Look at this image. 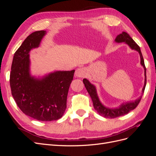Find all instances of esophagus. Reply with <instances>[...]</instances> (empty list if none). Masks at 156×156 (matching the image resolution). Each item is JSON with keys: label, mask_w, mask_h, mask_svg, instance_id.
<instances>
[{"label": "esophagus", "mask_w": 156, "mask_h": 156, "mask_svg": "<svg viewBox=\"0 0 156 156\" xmlns=\"http://www.w3.org/2000/svg\"><path fill=\"white\" fill-rule=\"evenodd\" d=\"M86 73V70L83 68H79L75 70V75L77 77H83Z\"/></svg>", "instance_id": "34e87169"}]
</instances>
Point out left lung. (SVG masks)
<instances>
[{
  "label": "left lung",
  "instance_id": "left-lung-1",
  "mask_svg": "<svg viewBox=\"0 0 156 156\" xmlns=\"http://www.w3.org/2000/svg\"><path fill=\"white\" fill-rule=\"evenodd\" d=\"M115 41L116 43H122V42H124L125 44L128 45L129 48L133 49L135 50L138 52L140 55V64L143 66L144 69V84L142 90V95H141L138 99H136L134 101H129L124 103L121 104L118 108H108L103 105L101 102L100 101V99L98 98V93L96 87L94 84H91L89 82V81L87 79H83V83L84 84L87 90L88 91L90 96L91 97L92 100L93 102V105L95 110L98 112V113L100 115L107 118V119H114V118L119 117L120 116L125 115L127 113H129L131 111L133 110L138 105L139 103L141 98L143 96V94L144 93L145 87L146 84V67L144 65V61L143 59V56L142 53H141L140 49L139 46L136 44L135 41L131 38L130 36L127 34L126 32H122V34L118 35L115 39Z\"/></svg>",
  "mask_w": 156,
  "mask_h": 156
}]
</instances>
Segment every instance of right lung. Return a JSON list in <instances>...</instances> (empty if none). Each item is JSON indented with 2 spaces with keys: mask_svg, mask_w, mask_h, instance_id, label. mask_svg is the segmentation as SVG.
<instances>
[{
  "mask_svg": "<svg viewBox=\"0 0 156 156\" xmlns=\"http://www.w3.org/2000/svg\"><path fill=\"white\" fill-rule=\"evenodd\" d=\"M45 30L32 32L14 54L10 83L12 96L21 111L39 121L60 119L66 108L67 96L75 70L55 71L42 77L30 73V51L38 48Z\"/></svg>",
  "mask_w": 156,
  "mask_h": 156,
  "instance_id": "right-lung-1",
  "label": "right lung"
}]
</instances>
